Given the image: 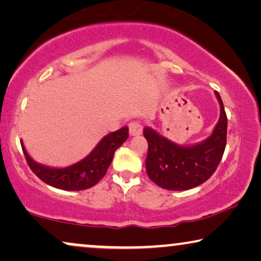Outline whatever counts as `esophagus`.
I'll return each instance as SVG.
<instances>
[{"mask_svg":"<svg viewBox=\"0 0 261 261\" xmlns=\"http://www.w3.org/2000/svg\"><path fill=\"white\" fill-rule=\"evenodd\" d=\"M128 128H129V134L132 137H135V135H140L142 133V126L139 121H133L128 124Z\"/></svg>","mask_w":261,"mask_h":261,"instance_id":"obj_1","label":"esophagus"}]
</instances>
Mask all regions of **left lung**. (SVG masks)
I'll return each mask as SVG.
<instances>
[{"mask_svg": "<svg viewBox=\"0 0 261 261\" xmlns=\"http://www.w3.org/2000/svg\"><path fill=\"white\" fill-rule=\"evenodd\" d=\"M221 115L213 134L201 144L179 146L152 128H144L148 142L146 172L149 179L166 190L183 191L198 187L215 172L227 144V115L219 92Z\"/></svg>", "mask_w": 261, "mask_h": 261, "instance_id": "8db88e82", "label": "left lung"}]
</instances>
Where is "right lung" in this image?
I'll list each match as a JSON object with an SVG mask.
<instances>
[{
  "mask_svg": "<svg viewBox=\"0 0 261 261\" xmlns=\"http://www.w3.org/2000/svg\"><path fill=\"white\" fill-rule=\"evenodd\" d=\"M127 138L128 127H122L119 130L113 132L99 141L87 158L64 169H53L35 163L28 155L22 142L21 146L28 166L38 178L60 190L78 191L94 187L105 177L114 158V153L127 140Z\"/></svg>",
  "mask_w": 261,
  "mask_h": 261,
  "instance_id": "right-lung-1",
  "label": "right lung"
}]
</instances>
